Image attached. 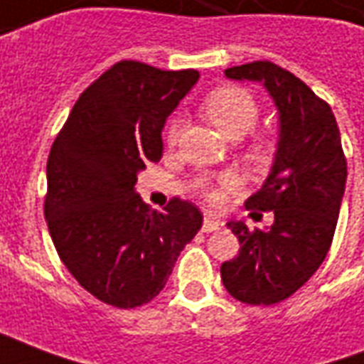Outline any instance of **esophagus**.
<instances>
[{
  "label": "esophagus",
  "mask_w": 364,
  "mask_h": 364,
  "mask_svg": "<svg viewBox=\"0 0 364 364\" xmlns=\"http://www.w3.org/2000/svg\"><path fill=\"white\" fill-rule=\"evenodd\" d=\"M222 228V222L213 218V216H205V222H203V230H205L206 234H210V232H216V230Z\"/></svg>",
  "instance_id": "obj_1"
}]
</instances>
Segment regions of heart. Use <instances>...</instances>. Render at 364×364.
I'll return each mask as SVG.
<instances>
[{
	"label": "heart",
	"instance_id": "1",
	"mask_svg": "<svg viewBox=\"0 0 364 364\" xmlns=\"http://www.w3.org/2000/svg\"><path fill=\"white\" fill-rule=\"evenodd\" d=\"M200 111L226 138H242L244 134H247L255 127L257 117H259V107L255 103L252 93H247L236 85H224V87L214 90L210 95H206L200 105ZM179 132H181V120H169L166 128L167 146H175ZM252 156L261 164L269 161L271 144L263 142V140L255 142L252 146ZM222 183L230 185L232 179L226 177ZM208 198H218V193L214 189H208Z\"/></svg>",
	"mask_w": 364,
	"mask_h": 364
}]
</instances>
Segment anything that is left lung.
<instances>
[{"mask_svg": "<svg viewBox=\"0 0 364 364\" xmlns=\"http://www.w3.org/2000/svg\"><path fill=\"white\" fill-rule=\"evenodd\" d=\"M228 80L261 83L279 112L273 166L245 206L273 210L269 228L228 226L240 253L222 263V282L232 296L271 306L294 294L329 252L347 181V161L336 117L296 75L271 62L228 68Z\"/></svg>", "mask_w": 364, "mask_h": 364, "instance_id": "obj_1", "label": "left lung"}]
</instances>
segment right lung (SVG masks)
<instances>
[{"label":"right lung","instance_id":"right-lung-1","mask_svg":"<svg viewBox=\"0 0 364 364\" xmlns=\"http://www.w3.org/2000/svg\"><path fill=\"white\" fill-rule=\"evenodd\" d=\"M197 82V70L122 60L83 91L52 144L44 218L62 263L105 304L158 296L203 226L193 203L156 213L136 193L138 173L161 159L167 117Z\"/></svg>","mask_w":364,"mask_h":364}]
</instances>
